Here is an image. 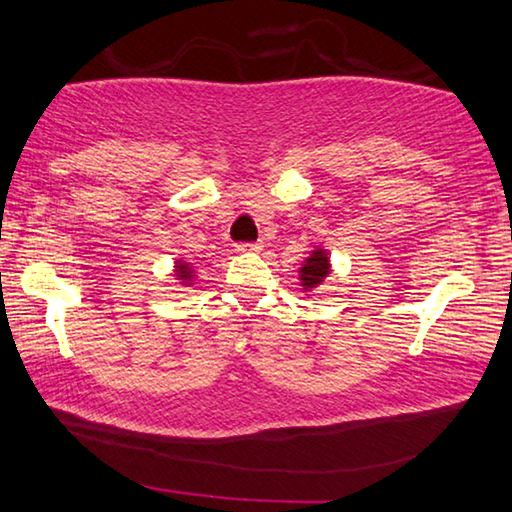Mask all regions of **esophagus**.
Listing matches in <instances>:
<instances>
[{"mask_svg":"<svg viewBox=\"0 0 512 512\" xmlns=\"http://www.w3.org/2000/svg\"><path fill=\"white\" fill-rule=\"evenodd\" d=\"M263 249V242H240L236 245V251L240 254H247V251H261Z\"/></svg>","mask_w":512,"mask_h":512,"instance_id":"esophagus-1","label":"esophagus"}]
</instances>
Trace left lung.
<instances>
[{"label":"left lung","instance_id":"left-lung-1","mask_svg":"<svg viewBox=\"0 0 512 512\" xmlns=\"http://www.w3.org/2000/svg\"><path fill=\"white\" fill-rule=\"evenodd\" d=\"M329 274H331L329 254H326V249L317 247L311 251V256L306 258L304 265L299 267V286L304 288V292L315 290L317 286H322V281Z\"/></svg>","mask_w":512,"mask_h":512}]
</instances>
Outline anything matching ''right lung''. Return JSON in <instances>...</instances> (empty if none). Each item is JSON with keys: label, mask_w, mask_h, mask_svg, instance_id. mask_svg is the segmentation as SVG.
Masks as SVG:
<instances>
[{"label": "right lung", "mask_w": 512, "mask_h": 512, "mask_svg": "<svg viewBox=\"0 0 512 512\" xmlns=\"http://www.w3.org/2000/svg\"><path fill=\"white\" fill-rule=\"evenodd\" d=\"M174 267H177L174 274H177V279L183 281V283H190L192 276H195V274H192L195 270H192V265L186 263V261H177V265H174Z\"/></svg>", "instance_id": "right-lung-1"}]
</instances>
